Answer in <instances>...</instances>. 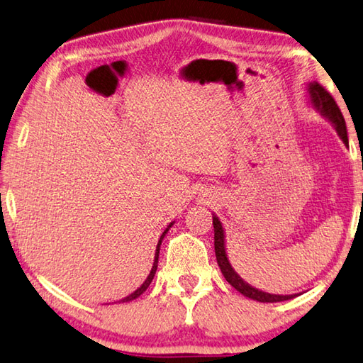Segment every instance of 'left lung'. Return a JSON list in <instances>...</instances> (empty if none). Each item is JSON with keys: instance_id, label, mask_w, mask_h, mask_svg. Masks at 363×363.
<instances>
[{"instance_id": "8db88e82", "label": "left lung", "mask_w": 363, "mask_h": 363, "mask_svg": "<svg viewBox=\"0 0 363 363\" xmlns=\"http://www.w3.org/2000/svg\"><path fill=\"white\" fill-rule=\"evenodd\" d=\"M308 90V100L311 103V106L318 111V113L327 118L328 122L332 123V127L337 130L338 136L341 138V141L345 143V146H347V131H346V122L342 118L341 111L338 108V104L335 103L332 95L322 87L318 82H309L306 85ZM213 225H214V250H216V259L217 263H219V268L223 274V278L228 281L230 286H233L236 291L242 294L247 298H252L255 301H262V303H276V301H286L291 300L294 296L300 295V294H294V295H276V294H268L263 292L260 289H255L254 286H250L249 282H246L241 276L235 272L232 263L228 260L227 255V246H225V230L222 227V222L219 220L213 213Z\"/></svg>"}]
</instances>
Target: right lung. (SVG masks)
Listing matches in <instances>:
<instances>
[{"instance_id":"add662e5","label":"right lung","mask_w":363,"mask_h":363,"mask_svg":"<svg viewBox=\"0 0 363 363\" xmlns=\"http://www.w3.org/2000/svg\"><path fill=\"white\" fill-rule=\"evenodd\" d=\"M174 225V222H171L169 225L164 228V232L162 233V236H160V240H159V245H157V249H155V257H154V265H152V269H150V273H149V276L146 278V281L143 282V284L136 289L135 292H131L128 296H125V298H122V300H118V303H125V301H131V300H135V298H138V296H140L141 294H144L146 292V289L150 286V282H152V279H154V276H155V272H157V265H159V254H160V246H162V241H163V238H164V235H167L168 232H169V228Z\"/></svg>"}]
</instances>
